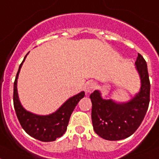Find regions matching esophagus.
<instances>
[{
    "label": "esophagus",
    "mask_w": 159,
    "mask_h": 159,
    "mask_svg": "<svg viewBox=\"0 0 159 159\" xmlns=\"http://www.w3.org/2000/svg\"><path fill=\"white\" fill-rule=\"evenodd\" d=\"M96 88V84L93 81H88L85 83L84 86V89L85 93H91Z\"/></svg>",
    "instance_id": "esophagus-1"
}]
</instances>
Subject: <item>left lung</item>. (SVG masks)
Masks as SVG:
<instances>
[{"label":"left lung","mask_w":159,"mask_h":159,"mask_svg":"<svg viewBox=\"0 0 159 159\" xmlns=\"http://www.w3.org/2000/svg\"><path fill=\"white\" fill-rule=\"evenodd\" d=\"M135 65L141 84L140 91L131 100L123 103L105 100L99 90L90 95L93 129L105 140H119L133 135L147 113L151 84L147 63L140 54H138Z\"/></svg>","instance_id":"1"}]
</instances>
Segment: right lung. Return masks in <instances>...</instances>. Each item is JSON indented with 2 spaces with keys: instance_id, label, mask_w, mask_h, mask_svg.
<instances>
[{
  "instance_id": "1",
  "label": "right lung",
  "mask_w": 159,
  "mask_h": 159,
  "mask_svg": "<svg viewBox=\"0 0 159 159\" xmlns=\"http://www.w3.org/2000/svg\"><path fill=\"white\" fill-rule=\"evenodd\" d=\"M19 67L16 80L14 82L13 102L16 115L19 123L27 134L43 142H51L61 137L66 132L70 118L73 111L81 99L84 96V92L69 98L60 107L53 113L48 115H39L26 111L22 106L19 100L17 90V81L23 62L26 56Z\"/></svg>"
}]
</instances>
